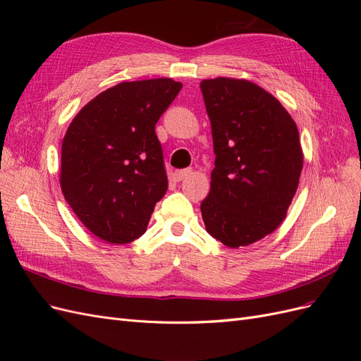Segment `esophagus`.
<instances>
[{
	"label": "esophagus",
	"instance_id": "obj_1",
	"mask_svg": "<svg viewBox=\"0 0 361 361\" xmlns=\"http://www.w3.org/2000/svg\"><path fill=\"white\" fill-rule=\"evenodd\" d=\"M191 174H192V169H183V170H176V171H174L173 176H174V179L179 182V180L187 179L188 176H191Z\"/></svg>",
	"mask_w": 361,
	"mask_h": 361
}]
</instances>
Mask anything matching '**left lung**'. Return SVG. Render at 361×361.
<instances>
[{
	"instance_id": "left-lung-1",
	"label": "left lung",
	"mask_w": 361,
	"mask_h": 361,
	"mask_svg": "<svg viewBox=\"0 0 361 361\" xmlns=\"http://www.w3.org/2000/svg\"><path fill=\"white\" fill-rule=\"evenodd\" d=\"M200 89L215 154L202 218L226 247H247L288 215L304 161L298 128L279 99L248 80L218 76Z\"/></svg>"
}]
</instances>
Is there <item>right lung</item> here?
Masks as SVG:
<instances>
[{
  "label": "right lung",
  "mask_w": 361,
  "mask_h": 361,
  "mask_svg": "<svg viewBox=\"0 0 361 361\" xmlns=\"http://www.w3.org/2000/svg\"><path fill=\"white\" fill-rule=\"evenodd\" d=\"M180 89L171 78L120 82L85 104L64 134L63 195L108 244L143 235L169 188L155 125Z\"/></svg>",
  "instance_id": "add662e5"
}]
</instances>
